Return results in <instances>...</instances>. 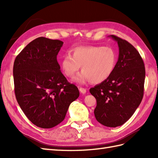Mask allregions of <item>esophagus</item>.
I'll list each match as a JSON object with an SVG mask.
<instances>
[{"mask_svg":"<svg viewBox=\"0 0 158 158\" xmlns=\"http://www.w3.org/2000/svg\"><path fill=\"white\" fill-rule=\"evenodd\" d=\"M79 91H80V92L82 93L83 94H84L86 93V89L83 88H79Z\"/></svg>","mask_w":158,"mask_h":158,"instance_id":"1","label":"esophagus"}]
</instances>
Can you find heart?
Instances as JSON below:
<instances>
[{
  "mask_svg": "<svg viewBox=\"0 0 158 158\" xmlns=\"http://www.w3.org/2000/svg\"><path fill=\"white\" fill-rule=\"evenodd\" d=\"M117 53L110 47L79 46L74 48L72 55H66L61 61L64 74L71 78L79 72L82 73L74 81L79 84L91 81L98 84L108 79L115 68Z\"/></svg>",
  "mask_w": 158,
  "mask_h": 158,
  "instance_id": "b5f03b06",
  "label": "heart"
}]
</instances>
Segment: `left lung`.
Here are the masks:
<instances>
[{
    "label": "left lung",
    "instance_id": "obj_1",
    "mask_svg": "<svg viewBox=\"0 0 158 158\" xmlns=\"http://www.w3.org/2000/svg\"><path fill=\"white\" fill-rule=\"evenodd\" d=\"M109 36L118 44V60L109 78L89 92L96 99V120L106 127H115L126 123L141 102L145 69L135 47L115 35Z\"/></svg>",
    "mask_w": 158,
    "mask_h": 158
}]
</instances>
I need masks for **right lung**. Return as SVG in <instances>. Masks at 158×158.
I'll list each match as a JSON object with an SVG mask.
<instances>
[{
  "instance_id": "add662e5",
  "label": "right lung",
  "mask_w": 158,
  "mask_h": 158,
  "mask_svg": "<svg viewBox=\"0 0 158 158\" xmlns=\"http://www.w3.org/2000/svg\"><path fill=\"white\" fill-rule=\"evenodd\" d=\"M63 43L39 37L23 49L13 64L17 101L28 119L42 128L61 123L79 96L77 87L68 82L57 61Z\"/></svg>"
}]
</instances>
